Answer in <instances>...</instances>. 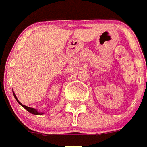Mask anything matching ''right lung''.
Returning <instances> with one entry per match:
<instances>
[{
  "instance_id": "right-lung-1",
  "label": "right lung",
  "mask_w": 147,
  "mask_h": 147,
  "mask_svg": "<svg viewBox=\"0 0 147 147\" xmlns=\"http://www.w3.org/2000/svg\"><path fill=\"white\" fill-rule=\"evenodd\" d=\"M14 96H15V99L17 100L18 102V103H19L20 105H22V107H24V108H25V109H26V110H27L28 111H29L30 113H32V114H34V115H40V114H41V113H39L38 111H37V110H36V109H33V108H30V107L25 106V105H22V103H20L19 101H18V99H17V98H16V96H15V93H14Z\"/></svg>"
}]
</instances>
